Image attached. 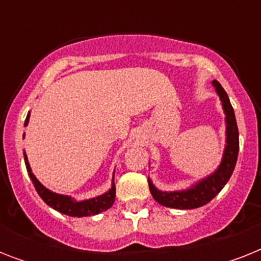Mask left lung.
<instances>
[{
  "mask_svg": "<svg viewBox=\"0 0 261 261\" xmlns=\"http://www.w3.org/2000/svg\"><path fill=\"white\" fill-rule=\"evenodd\" d=\"M213 85L215 87V90L222 102L225 123H226V145H225L222 161L215 172L182 191H171V192L161 191L151 182L150 178H147L149 190L155 202H159L163 206L178 208V210H191V208L204 206L221 192L234 171L237 157H239V128L236 122L234 111L230 100L227 97V93L221 87V84L214 80Z\"/></svg>",
  "mask_w": 261,
  "mask_h": 261,
  "instance_id": "obj_1",
  "label": "left lung"
}]
</instances>
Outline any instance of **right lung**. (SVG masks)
<instances>
[{
	"label": "right lung",
	"mask_w": 261,
	"mask_h": 261,
	"mask_svg": "<svg viewBox=\"0 0 261 261\" xmlns=\"http://www.w3.org/2000/svg\"><path fill=\"white\" fill-rule=\"evenodd\" d=\"M30 122V112L27 115L25 123L24 126H27ZM24 161H25L27 172L30 174L31 180L34 182L35 190L39 194V196L44 200L46 204H48L50 207H53L54 210L62 213V214H66L69 217H77V218H81V217H90V215L100 214L102 211L108 210L115 202V182L114 177H112V186L106 194L98 195L96 198L87 199V200H81V202H77L71 196H67V195H61L55 194L53 191H50L48 188L43 186L42 182L39 181L38 178L35 177V174L32 173V169L30 167V163H28V159H27V154L24 153Z\"/></svg>",
	"instance_id": "obj_1"
}]
</instances>
